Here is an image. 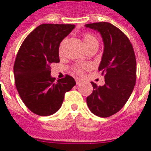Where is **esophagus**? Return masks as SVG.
Listing matches in <instances>:
<instances>
[{
    "label": "esophagus",
    "instance_id": "34e87169",
    "mask_svg": "<svg viewBox=\"0 0 151 151\" xmlns=\"http://www.w3.org/2000/svg\"><path fill=\"white\" fill-rule=\"evenodd\" d=\"M76 82L77 85H79V84H81V83H83V79H76Z\"/></svg>",
    "mask_w": 151,
    "mask_h": 151
}]
</instances>
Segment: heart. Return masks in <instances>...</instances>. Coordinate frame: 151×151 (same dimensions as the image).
Masks as SVG:
<instances>
[{"label":"heart","instance_id":"heart-1","mask_svg":"<svg viewBox=\"0 0 151 151\" xmlns=\"http://www.w3.org/2000/svg\"><path fill=\"white\" fill-rule=\"evenodd\" d=\"M83 43H84V45L86 46V47L87 48L88 47L93 45V44H98V41H97V39L93 36V35L90 34V33H86L83 37ZM62 46H63V42L61 43V46H60V52H61V49H62ZM89 68V65H77L76 68H75V71L77 72V73H81L83 70L86 69V68Z\"/></svg>","mask_w":151,"mask_h":151}]
</instances>
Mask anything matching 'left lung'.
Returning <instances> with one entry per match:
<instances>
[{
  "mask_svg": "<svg viewBox=\"0 0 151 151\" xmlns=\"http://www.w3.org/2000/svg\"><path fill=\"white\" fill-rule=\"evenodd\" d=\"M101 34L104 52L98 70L104 74V86L91 82L93 90L86 98L93 114L106 118L123 108L134 89L137 61L132 43L121 30L109 22L85 25Z\"/></svg>",
  "mask_w": 151,
  "mask_h": 151,
  "instance_id": "8db88e82",
  "label": "left lung"
}]
</instances>
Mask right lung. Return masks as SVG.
<instances>
[{"label": "right lung", "mask_w": 151, "mask_h": 151, "mask_svg": "<svg viewBox=\"0 0 151 151\" xmlns=\"http://www.w3.org/2000/svg\"><path fill=\"white\" fill-rule=\"evenodd\" d=\"M74 28L72 24H42L28 35L17 54L15 86L23 103L36 114H55L63 103L65 93L76 85L68 75L55 82L50 66L60 61V43Z\"/></svg>", "instance_id": "right-lung-1"}]
</instances>
